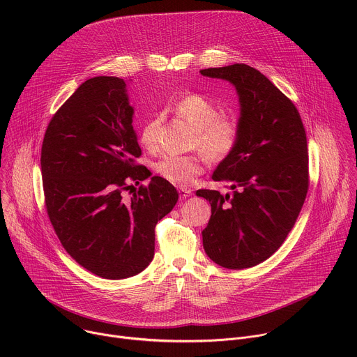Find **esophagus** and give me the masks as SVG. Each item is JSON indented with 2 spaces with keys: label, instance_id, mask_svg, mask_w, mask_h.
<instances>
[{
  "label": "esophagus",
  "instance_id": "esophagus-1",
  "mask_svg": "<svg viewBox=\"0 0 357 357\" xmlns=\"http://www.w3.org/2000/svg\"><path fill=\"white\" fill-rule=\"evenodd\" d=\"M178 192H179V197L181 199H186V197H189L192 195V190L189 188H179Z\"/></svg>",
  "mask_w": 357,
  "mask_h": 357
}]
</instances>
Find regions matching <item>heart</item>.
<instances>
[{
    "label": "heart",
    "mask_w": 357,
    "mask_h": 357,
    "mask_svg": "<svg viewBox=\"0 0 357 357\" xmlns=\"http://www.w3.org/2000/svg\"><path fill=\"white\" fill-rule=\"evenodd\" d=\"M174 112L186 120L195 132L190 146L204 152L190 155H165L154 167L155 172L165 181L178 185H190L205 169L206 158L220 164L227 161L240 145L243 124L237 114H220L219 106L200 93H189L174 105ZM162 117L160 114L148 119L139 132V141L148 151L160 148Z\"/></svg>",
    "instance_id": "b5f03b06"
}]
</instances>
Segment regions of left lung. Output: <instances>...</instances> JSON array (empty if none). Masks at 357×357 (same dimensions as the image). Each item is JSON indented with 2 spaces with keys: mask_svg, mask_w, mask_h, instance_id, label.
I'll return each instance as SVG.
<instances>
[{
  "mask_svg": "<svg viewBox=\"0 0 357 357\" xmlns=\"http://www.w3.org/2000/svg\"><path fill=\"white\" fill-rule=\"evenodd\" d=\"M200 73L236 86L243 124L238 148L212 176L231 192L196 190L212 206L203 248L216 264L243 270L271 257L299 216L310 188L307 134L295 105L257 69L234 63Z\"/></svg>",
  "mask_w": 357,
  "mask_h": 357,
  "instance_id": "1",
  "label": "left lung"
}]
</instances>
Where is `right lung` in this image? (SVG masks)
<instances>
[{
	"mask_svg": "<svg viewBox=\"0 0 357 357\" xmlns=\"http://www.w3.org/2000/svg\"><path fill=\"white\" fill-rule=\"evenodd\" d=\"M131 123L124 80L91 77L50 119L40 149L45 208L58 238L76 263L107 280L149 266L155 226L178 202L161 176L133 188L149 171L137 164ZM128 190L133 196L126 198Z\"/></svg>",
	"mask_w": 357,
	"mask_h": 357,
	"instance_id": "right-lung-1",
	"label": "right lung"
}]
</instances>
